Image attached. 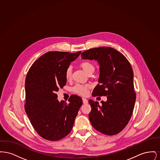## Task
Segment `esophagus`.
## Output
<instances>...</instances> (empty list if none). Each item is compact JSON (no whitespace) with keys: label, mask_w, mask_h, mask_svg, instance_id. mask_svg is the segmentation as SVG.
Here are the masks:
<instances>
[{"label":"esophagus","mask_w":160,"mask_h":160,"mask_svg":"<svg viewBox=\"0 0 160 160\" xmlns=\"http://www.w3.org/2000/svg\"><path fill=\"white\" fill-rule=\"evenodd\" d=\"M82 100H83V104H87V103L88 102V99H86V98H82Z\"/></svg>","instance_id":"esophagus-1"}]
</instances>
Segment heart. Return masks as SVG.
Masks as SVG:
<instances>
[{"label": "heart", "instance_id": "obj_1", "mask_svg": "<svg viewBox=\"0 0 160 160\" xmlns=\"http://www.w3.org/2000/svg\"><path fill=\"white\" fill-rule=\"evenodd\" d=\"M80 66L83 69L84 71L88 74L90 73H93L95 71V66L89 61H84L82 62ZM72 76V68L71 67H68L65 70V76L67 80H69ZM91 86L89 85H83L77 84L74 86L72 88V91L74 92L78 93L80 95H86L88 93V90L90 89Z\"/></svg>", "mask_w": 160, "mask_h": 160}]
</instances>
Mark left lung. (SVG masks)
<instances>
[{"label":"left lung","instance_id":"1","mask_svg":"<svg viewBox=\"0 0 160 160\" xmlns=\"http://www.w3.org/2000/svg\"><path fill=\"white\" fill-rule=\"evenodd\" d=\"M81 56L83 59L97 61L100 66L99 83L94 88L93 96H107V101H101V105L89 100L92 125L106 135L118 134L129 122L136 99L131 64L121 53L112 47L91 48Z\"/></svg>","mask_w":160,"mask_h":160}]
</instances>
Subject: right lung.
<instances>
[{
  "label": "right lung",
  "mask_w": 160,
  "mask_h": 160,
  "mask_svg": "<svg viewBox=\"0 0 160 160\" xmlns=\"http://www.w3.org/2000/svg\"><path fill=\"white\" fill-rule=\"evenodd\" d=\"M82 52H49L29 69L25 81V111L38 134L50 141L67 136L74 125L82 99L71 95L68 104L59 102L56 92L67 83L65 70Z\"/></svg>",
  "instance_id": "1"
}]
</instances>
